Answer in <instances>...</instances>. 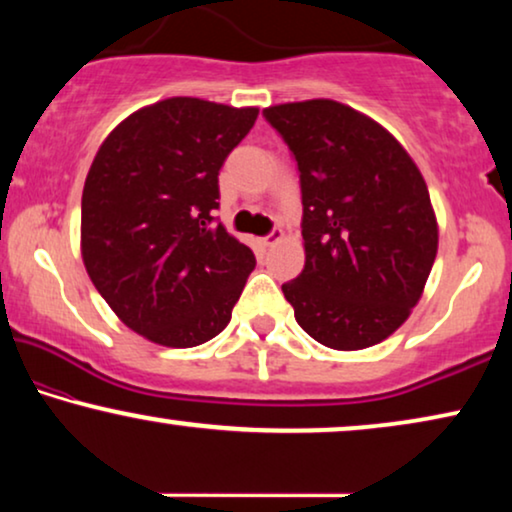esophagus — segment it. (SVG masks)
<instances>
[{
  "instance_id": "esophagus-1",
  "label": "esophagus",
  "mask_w": 512,
  "mask_h": 512,
  "mask_svg": "<svg viewBox=\"0 0 512 512\" xmlns=\"http://www.w3.org/2000/svg\"><path fill=\"white\" fill-rule=\"evenodd\" d=\"M282 240H284V230L282 228H275L270 235L263 237V244H265V247H272V244H277V242H282Z\"/></svg>"
}]
</instances>
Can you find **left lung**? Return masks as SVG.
I'll list each match as a JSON object with an SVG mask.
<instances>
[{"mask_svg":"<svg viewBox=\"0 0 512 512\" xmlns=\"http://www.w3.org/2000/svg\"><path fill=\"white\" fill-rule=\"evenodd\" d=\"M298 163L305 268L284 284L296 321L324 347H373L408 321L438 254L426 181L373 118L326 100L263 109Z\"/></svg>","mask_w":512,"mask_h":512,"instance_id":"1","label":"left lung"}]
</instances>
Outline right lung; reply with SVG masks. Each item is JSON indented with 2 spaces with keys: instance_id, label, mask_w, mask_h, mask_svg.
Returning a JSON list of instances; mask_svg holds the SVG:
<instances>
[{
  "instance_id": "right-lung-1",
  "label": "right lung",
  "mask_w": 512,
  "mask_h": 512,
  "mask_svg": "<svg viewBox=\"0 0 512 512\" xmlns=\"http://www.w3.org/2000/svg\"><path fill=\"white\" fill-rule=\"evenodd\" d=\"M258 107L167 97L100 144L81 198V258L130 331L186 349L228 326L256 258L214 226L219 170Z\"/></svg>"
}]
</instances>
